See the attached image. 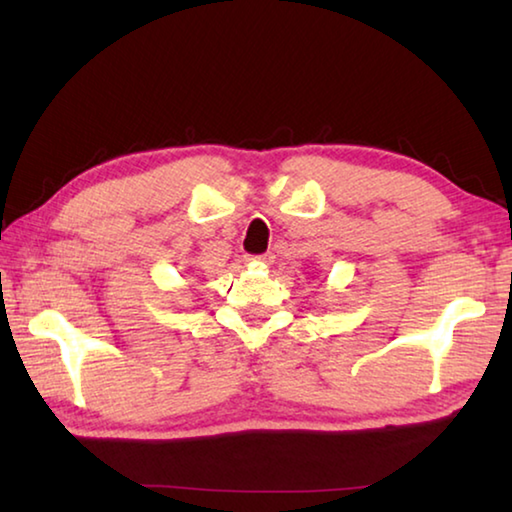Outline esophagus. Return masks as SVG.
Wrapping results in <instances>:
<instances>
[{"mask_svg":"<svg viewBox=\"0 0 512 512\" xmlns=\"http://www.w3.org/2000/svg\"><path fill=\"white\" fill-rule=\"evenodd\" d=\"M246 259H257V262H271L273 255L264 253V255H246Z\"/></svg>","mask_w":512,"mask_h":512,"instance_id":"obj_1","label":"esophagus"}]
</instances>
